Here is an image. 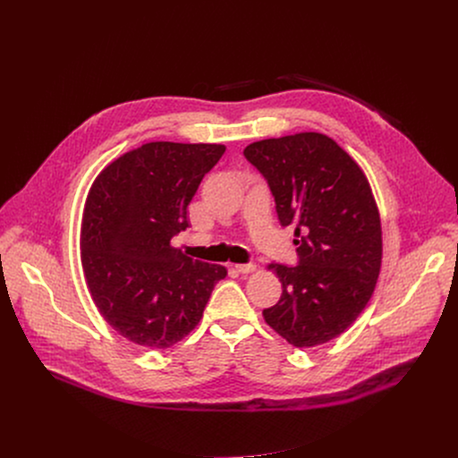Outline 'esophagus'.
Wrapping results in <instances>:
<instances>
[{
  "label": "esophagus",
  "instance_id": "esophagus-1",
  "mask_svg": "<svg viewBox=\"0 0 458 458\" xmlns=\"http://www.w3.org/2000/svg\"><path fill=\"white\" fill-rule=\"evenodd\" d=\"M235 270H237L239 274H250V272H253V270H255V265H253V263H246V265H235Z\"/></svg>",
  "mask_w": 458,
  "mask_h": 458
}]
</instances>
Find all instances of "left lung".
Segmentation results:
<instances>
[{"mask_svg": "<svg viewBox=\"0 0 458 458\" xmlns=\"http://www.w3.org/2000/svg\"><path fill=\"white\" fill-rule=\"evenodd\" d=\"M244 157L265 175L283 226L295 228L299 265L272 263L283 295L263 310L270 328L295 348L348 330L373 295L380 260V216L360 166L317 132L255 141Z\"/></svg>", "mask_w": 458, "mask_h": 458, "instance_id": "obj_1", "label": "left lung"}]
</instances>
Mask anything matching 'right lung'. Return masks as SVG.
Segmentation results:
<instances>
[{"instance_id": "add662e5", "label": "right lung", "mask_w": 458, "mask_h": 458, "mask_svg": "<svg viewBox=\"0 0 458 458\" xmlns=\"http://www.w3.org/2000/svg\"><path fill=\"white\" fill-rule=\"evenodd\" d=\"M225 145L154 141L112 161L92 182L81 265L103 318L126 341L165 350L199 324L226 268L170 244Z\"/></svg>"}]
</instances>
